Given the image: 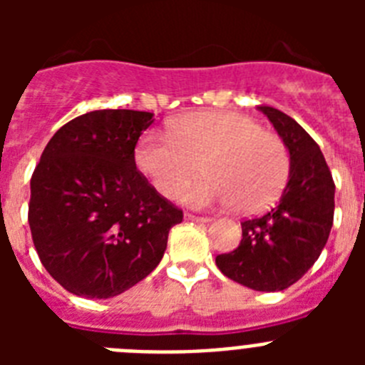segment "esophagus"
<instances>
[{
  "label": "esophagus",
  "mask_w": 365,
  "mask_h": 365,
  "mask_svg": "<svg viewBox=\"0 0 365 365\" xmlns=\"http://www.w3.org/2000/svg\"><path fill=\"white\" fill-rule=\"evenodd\" d=\"M185 217L188 219V221H195V222H208V221H210L208 217H202V215H193V214H185Z\"/></svg>",
  "instance_id": "34e87169"
}]
</instances>
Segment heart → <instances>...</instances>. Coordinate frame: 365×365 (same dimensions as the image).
I'll return each instance as SVG.
<instances>
[{
    "instance_id": "obj_1",
    "label": "heart",
    "mask_w": 365,
    "mask_h": 365,
    "mask_svg": "<svg viewBox=\"0 0 365 365\" xmlns=\"http://www.w3.org/2000/svg\"><path fill=\"white\" fill-rule=\"evenodd\" d=\"M199 162L205 179L183 187ZM135 163L164 197L201 208L235 205L243 214L278 197L291 170L282 138L235 111L188 113L173 122L172 133L148 130L138 138Z\"/></svg>"
}]
</instances>
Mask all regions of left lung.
<instances>
[{"instance_id":"1","label":"left lung","mask_w":365,"mask_h":365,"mask_svg":"<svg viewBox=\"0 0 365 365\" xmlns=\"http://www.w3.org/2000/svg\"><path fill=\"white\" fill-rule=\"evenodd\" d=\"M291 153L282 197L257 217L241 222L243 240L215 265L227 278L261 292L283 291L320 257L334 217V180L320 146L279 109L259 106Z\"/></svg>"}]
</instances>
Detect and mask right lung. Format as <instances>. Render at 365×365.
Here are the masks:
<instances>
[{
  "label": "right lung",
  "mask_w": 365,
  "mask_h": 365,
  "mask_svg": "<svg viewBox=\"0 0 365 365\" xmlns=\"http://www.w3.org/2000/svg\"><path fill=\"white\" fill-rule=\"evenodd\" d=\"M153 113L100 109L62 125L31 177L29 227L41 265L66 291L104 299L144 279L182 210L135 164Z\"/></svg>",
  "instance_id": "add662e5"
}]
</instances>
